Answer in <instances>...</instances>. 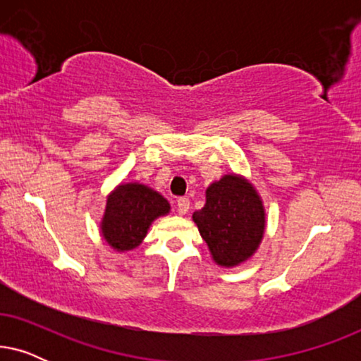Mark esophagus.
I'll list each match as a JSON object with an SVG mask.
<instances>
[{"label":"esophagus","instance_id":"esophagus-1","mask_svg":"<svg viewBox=\"0 0 361 361\" xmlns=\"http://www.w3.org/2000/svg\"><path fill=\"white\" fill-rule=\"evenodd\" d=\"M190 209V202L187 197H180V199H177V212H179L180 215H185L187 212Z\"/></svg>","mask_w":361,"mask_h":361}]
</instances>
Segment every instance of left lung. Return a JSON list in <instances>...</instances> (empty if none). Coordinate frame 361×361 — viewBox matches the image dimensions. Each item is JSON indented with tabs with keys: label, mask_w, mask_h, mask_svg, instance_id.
I'll list each match as a JSON object with an SVG mask.
<instances>
[{
	"label": "left lung",
	"mask_w": 361,
	"mask_h": 361,
	"mask_svg": "<svg viewBox=\"0 0 361 361\" xmlns=\"http://www.w3.org/2000/svg\"><path fill=\"white\" fill-rule=\"evenodd\" d=\"M204 209L192 219L216 264L236 266L253 256L264 235V209L258 192L243 177L228 174L210 184Z\"/></svg>",
	"instance_id": "8db88e82"
}]
</instances>
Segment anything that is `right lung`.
<instances>
[{
    "mask_svg": "<svg viewBox=\"0 0 361 361\" xmlns=\"http://www.w3.org/2000/svg\"><path fill=\"white\" fill-rule=\"evenodd\" d=\"M171 205L156 190L142 184H123L108 195L102 235L118 251L136 248L157 216L169 214Z\"/></svg>",
    "mask_w": 361,
    "mask_h": 361,
    "instance_id": "1",
    "label": "right lung"
}]
</instances>
